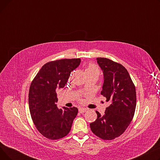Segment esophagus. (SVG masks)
Instances as JSON below:
<instances>
[{
  "label": "esophagus",
  "mask_w": 160,
  "mask_h": 160,
  "mask_svg": "<svg viewBox=\"0 0 160 160\" xmlns=\"http://www.w3.org/2000/svg\"><path fill=\"white\" fill-rule=\"evenodd\" d=\"M86 108H80L79 109H78V112H79V113H83L84 112H86Z\"/></svg>",
  "instance_id": "esophagus-1"
}]
</instances>
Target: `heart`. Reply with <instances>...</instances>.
Masks as SVG:
<instances>
[{
	"label": "heart",
	"instance_id": "obj_1",
	"mask_svg": "<svg viewBox=\"0 0 160 160\" xmlns=\"http://www.w3.org/2000/svg\"><path fill=\"white\" fill-rule=\"evenodd\" d=\"M85 72L86 74H93L97 76V77H98V76L100 74V70L98 68V67H97L95 65L93 64H89L85 70Z\"/></svg>",
	"mask_w": 160,
	"mask_h": 160
}]
</instances>
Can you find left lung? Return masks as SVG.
<instances>
[{"label":"left lung","mask_w":160,"mask_h":160,"mask_svg":"<svg viewBox=\"0 0 160 160\" xmlns=\"http://www.w3.org/2000/svg\"><path fill=\"white\" fill-rule=\"evenodd\" d=\"M97 61L104 77L100 93L110 105L103 115L96 112L97 118L90 123V128L98 138L112 140L123 133L133 119L136 106V88L121 64L104 58H97Z\"/></svg>","instance_id":"left-lung-1"}]
</instances>
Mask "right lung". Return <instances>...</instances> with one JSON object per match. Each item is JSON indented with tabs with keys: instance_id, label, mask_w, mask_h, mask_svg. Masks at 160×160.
<instances>
[{
	"instance_id": "right-lung-1",
	"label": "right lung",
	"mask_w": 160,
	"mask_h": 160,
	"mask_svg": "<svg viewBox=\"0 0 160 160\" xmlns=\"http://www.w3.org/2000/svg\"><path fill=\"white\" fill-rule=\"evenodd\" d=\"M80 62V58L48 62L31 83L28 104L32 119L38 130L49 139L66 136L77 115V108H58L56 89L65 87L70 73Z\"/></svg>"
}]
</instances>
